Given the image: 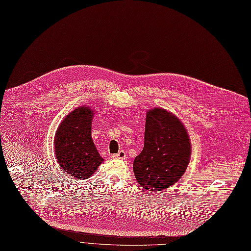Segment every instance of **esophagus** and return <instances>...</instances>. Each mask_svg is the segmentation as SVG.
Here are the masks:
<instances>
[{
	"label": "esophagus",
	"instance_id": "1",
	"mask_svg": "<svg viewBox=\"0 0 251 251\" xmlns=\"http://www.w3.org/2000/svg\"><path fill=\"white\" fill-rule=\"evenodd\" d=\"M112 158H116V159H126V154L124 150H121L117 154H113Z\"/></svg>",
	"mask_w": 251,
	"mask_h": 251
}]
</instances>
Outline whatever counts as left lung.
<instances>
[{
  "mask_svg": "<svg viewBox=\"0 0 251 251\" xmlns=\"http://www.w3.org/2000/svg\"><path fill=\"white\" fill-rule=\"evenodd\" d=\"M144 148L134 160L138 183L156 192L176 184L187 170L191 142L182 122L160 107L146 114Z\"/></svg>",
  "mask_w": 251,
  "mask_h": 251,
  "instance_id": "1",
  "label": "left lung"
}]
</instances>
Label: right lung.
I'll use <instances>...</instances> for the list:
<instances>
[{
	"instance_id": "right-lung-1",
	"label": "right lung",
	"mask_w": 251,
	"mask_h": 251,
	"mask_svg": "<svg viewBox=\"0 0 251 251\" xmlns=\"http://www.w3.org/2000/svg\"><path fill=\"white\" fill-rule=\"evenodd\" d=\"M91 107L79 106L59 125L55 135V155L65 174L78 180L89 178L104 161L92 139Z\"/></svg>"
}]
</instances>
